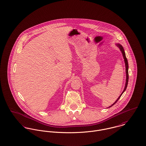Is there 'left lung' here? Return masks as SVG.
<instances>
[{
	"mask_svg": "<svg viewBox=\"0 0 146 146\" xmlns=\"http://www.w3.org/2000/svg\"><path fill=\"white\" fill-rule=\"evenodd\" d=\"M117 46L119 47V48L120 49V51H121V53L123 54V58H124V62H125V71H126V82H125V87H124V90H123V91L122 92V93H121V94L120 95V96L118 97V98L115 101V102L113 103V105H111L110 106H109V108H110V107H111V106H113V105H115L116 102H117V101L119 100V98H120L121 97V96L122 95V94L124 93V92L126 90V89H127V86H128V80H129V74H128V60H127V58H126V56H125V51H124V48H123V47L121 45H120V44H117Z\"/></svg>",
	"mask_w": 146,
	"mask_h": 146,
	"instance_id": "left-lung-1",
	"label": "left lung"
}]
</instances>
